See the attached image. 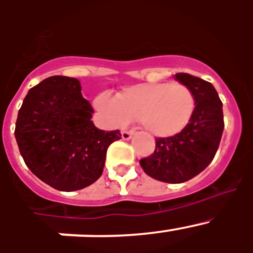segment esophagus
<instances>
[{
    "label": "esophagus",
    "mask_w": 253,
    "mask_h": 253,
    "mask_svg": "<svg viewBox=\"0 0 253 253\" xmlns=\"http://www.w3.org/2000/svg\"><path fill=\"white\" fill-rule=\"evenodd\" d=\"M131 137H133V131H128V130L122 131V138L124 140H129Z\"/></svg>",
    "instance_id": "34e87169"
}]
</instances>
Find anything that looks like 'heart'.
Masks as SVG:
<instances>
[{"label": "heart", "instance_id": "heart-1", "mask_svg": "<svg viewBox=\"0 0 253 253\" xmlns=\"http://www.w3.org/2000/svg\"><path fill=\"white\" fill-rule=\"evenodd\" d=\"M95 106L111 125L138 119L153 135L172 137L184 130L193 118L195 97L180 82H154L126 87L119 97L110 92L100 93Z\"/></svg>", "mask_w": 253, "mask_h": 253}]
</instances>
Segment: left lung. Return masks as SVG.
Listing matches in <instances>:
<instances>
[{"label":"left lung","mask_w":253,"mask_h":253,"mask_svg":"<svg viewBox=\"0 0 253 253\" xmlns=\"http://www.w3.org/2000/svg\"><path fill=\"white\" fill-rule=\"evenodd\" d=\"M193 91L195 110L184 130L156 138V149L139 161L147 175L169 184H181L204 171L213 161L222 139L223 104L210 82L187 73L175 76Z\"/></svg>","instance_id":"left-lung-1"}]
</instances>
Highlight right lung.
Masks as SVG:
<instances>
[{"label":"right lung","mask_w":253,"mask_h":253,"mask_svg":"<svg viewBox=\"0 0 253 253\" xmlns=\"http://www.w3.org/2000/svg\"><path fill=\"white\" fill-rule=\"evenodd\" d=\"M77 78L51 76L30 88L17 115L15 138L26 166L59 191L90 186L104 171L119 130L95 126L93 109Z\"/></svg>","instance_id":"obj_1"}]
</instances>
